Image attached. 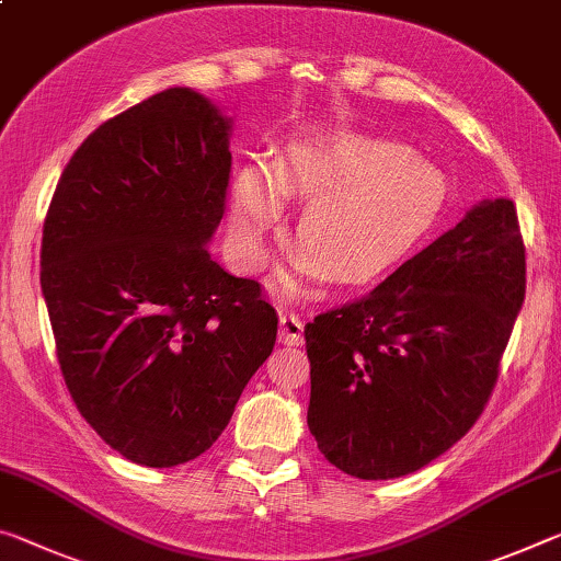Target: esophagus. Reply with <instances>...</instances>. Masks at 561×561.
Wrapping results in <instances>:
<instances>
[{
  "mask_svg": "<svg viewBox=\"0 0 561 561\" xmlns=\"http://www.w3.org/2000/svg\"><path fill=\"white\" fill-rule=\"evenodd\" d=\"M305 340V324H301V319L297 314H282L279 317V342L284 344H299Z\"/></svg>",
  "mask_w": 561,
  "mask_h": 561,
  "instance_id": "esophagus-1",
  "label": "esophagus"
}]
</instances>
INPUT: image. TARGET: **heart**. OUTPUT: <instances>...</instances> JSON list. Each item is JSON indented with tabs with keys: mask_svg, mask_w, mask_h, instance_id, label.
<instances>
[{
	"mask_svg": "<svg viewBox=\"0 0 561 561\" xmlns=\"http://www.w3.org/2000/svg\"><path fill=\"white\" fill-rule=\"evenodd\" d=\"M282 197L312 199L301 211L295 272L277 289L297 297L317 266L332 282H354L404 256L437 225L449 184L437 167L407 147L362 135H332L291 145L270 167V180L244 167L232 186L234 244L244 264H262L266 232L282 221Z\"/></svg>",
	"mask_w": 561,
	"mask_h": 561,
	"instance_id": "heart-1",
	"label": "heart"
}]
</instances>
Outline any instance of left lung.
<instances>
[{
	"label": "left lung",
	"instance_id": "left-lung-1",
	"mask_svg": "<svg viewBox=\"0 0 561 561\" xmlns=\"http://www.w3.org/2000/svg\"><path fill=\"white\" fill-rule=\"evenodd\" d=\"M527 264L514 202L482 199L367 297L305 327L307 424L344 474L397 479L472 430L500 375Z\"/></svg>",
	"mask_w": 561,
	"mask_h": 561
}]
</instances>
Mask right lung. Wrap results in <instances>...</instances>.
<instances>
[{"label":"right lung","mask_w":561,"mask_h":561,"mask_svg":"<svg viewBox=\"0 0 561 561\" xmlns=\"http://www.w3.org/2000/svg\"><path fill=\"white\" fill-rule=\"evenodd\" d=\"M232 117L169 87L89 135L42 234V295L67 389L141 467H176L225 432L277 342L254 279L211 260Z\"/></svg>","instance_id":"obj_1"}]
</instances>
